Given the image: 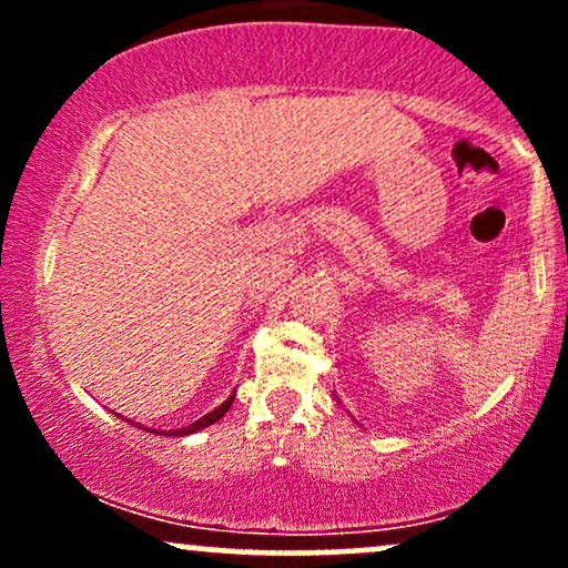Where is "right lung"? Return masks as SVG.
<instances>
[{
	"mask_svg": "<svg viewBox=\"0 0 568 568\" xmlns=\"http://www.w3.org/2000/svg\"><path fill=\"white\" fill-rule=\"evenodd\" d=\"M232 403H234V395H230V397H226V400H224V403H221V406H219V408H213V410H211V414H205V416H202V419H197V422H192V425H189V427H181V429H171V433H168V435H192V433H197V429H202V427H207V425H216V422L221 419V416H224V414H226V410H230V406H232ZM133 425H135V422H133Z\"/></svg>",
	"mask_w": 568,
	"mask_h": 568,
	"instance_id": "right-lung-1",
	"label": "right lung"
}]
</instances>
